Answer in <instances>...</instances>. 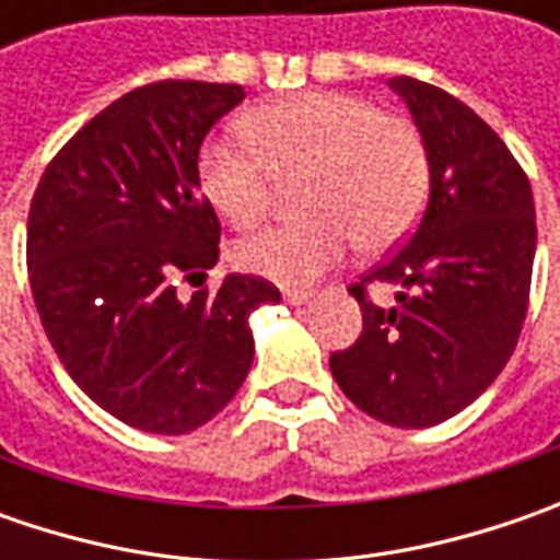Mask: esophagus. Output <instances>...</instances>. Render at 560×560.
<instances>
[{
    "label": "esophagus",
    "mask_w": 560,
    "mask_h": 560,
    "mask_svg": "<svg viewBox=\"0 0 560 560\" xmlns=\"http://www.w3.org/2000/svg\"><path fill=\"white\" fill-rule=\"evenodd\" d=\"M283 299H287L290 305H305V302L312 299V292H308V290H290V287H287V290H283Z\"/></svg>",
    "instance_id": "esophagus-1"
}]
</instances>
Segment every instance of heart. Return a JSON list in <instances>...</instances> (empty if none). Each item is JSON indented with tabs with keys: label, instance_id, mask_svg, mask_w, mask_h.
<instances>
[{
	"label": "heart",
	"instance_id": "b5f03b06",
	"mask_svg": "<svg viewBox=\"0 0 560 560\" xmlns=\"http://www.w3.org/2000/svg\"><path fill=\"white\" fill-rule=\"evenodd\" d=\"M243 142H208L199 186L233 230L268 218L277 184H295L302 221L268 226L233 248L236 265L277 283H312L355 243L380 252L423 211L430 162L420 130L349 93H302L255 108Z\"/></svg>",
	"mask_w": 560,
	"mask_h": 560
}]
</instances>
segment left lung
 Listing matches in <instances>:
<instances>
[{
	"instance_id": "obj_1",
	"label": "left lung",
	"mask_w": 560,
	"mask_h": 560,
	"mask_svg": "<svg viewBox=\"0 0 560 560\" xmlns=\"http://www.w3.org/2000/svg\"><path fill=\"white\" fill-rule=\"evenodd\" d=\"M389 86L408 102L430 199L418 230L349 292L364 327L330 355L339 389L371 418L420 430L455 418L502 374L524 330L536 255L527 174L462 98L415 77ZM371 285H398L376 306Z\"/></svg>"
}]
</instances>
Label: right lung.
I'll list each match as a JSON object with an SVG mask.
<instances>
[{
  "mask_svg": "<svg viewBox=\"0 0 560 560\" xmlns=\"http://www.w3.org/2000/svg\"><path fill=\"white\" fill-rule=\"evenodd\" d=\"M243 96L202 80L137 86L58 149L33 192L27 270L43 330L77 386L145 433L214 418L252 368L248 314L280 302L252 273L177 295L221 252L199 149Z\"/></svg>",
  "mask_w": 560,
  "mask_h": 560,
  "instance_id": "right-lung-1",
  "label": "right lung"
}]
</instances>
